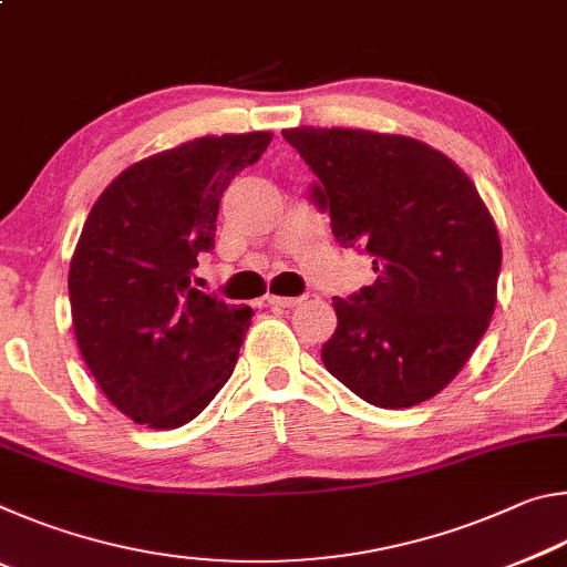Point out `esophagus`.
<instances>
[{"label":"esophagus","instance_id":"1","mask_svg":"<svg viewBox=\"0 0 567 567\" xmlns=\"http://www.w3.org/2000/svg\"><path fill=\"white\" fill-rule=\"evenodd\" d=\"M267 302L272 307H295L302 302V297H267Z\"/></svg>","mask_w":567,"mask_h":567}]
</instances>
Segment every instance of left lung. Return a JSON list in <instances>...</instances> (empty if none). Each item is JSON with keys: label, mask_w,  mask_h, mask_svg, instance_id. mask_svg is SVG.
<instances>
[{"label": "left lung", "mask_w": 567, "mask_h": 567, "mask_svg": "<svg viewBox=\"0 0 567 567\" xmlns=\"http://www.w3.org/2000/svg\"><path fill=\"white\" fill-rule=\"evenodd\" d=\"M282 137L318 182L342 247L372 257L375 282L334 297L322 344L332 378L375 408L435 398L477 348L495 310L503 249L470 177L402 134L295 127Z\"/></svg>", "instance_id": "obj_1"}]
</instances>
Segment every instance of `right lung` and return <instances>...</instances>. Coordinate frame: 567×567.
<instances>
[{
    "instance_id": "add662e5",
    "label": "right lung",
    "mask_w": 567,
    "mask_h": 567,
    "mask_svg": "<svg viewBox=\"0 0 567 567\" xmlns=\"http://www.w3.org/2000/svg\"><path fill=\"white\" fill-rule=\"evenodd\" d=\"M270 132L199 137L122 172L94 203L70 265L76 344L114 408L140 425H187L235 370L252 307L197 290L229 182Z\"/></svg>"
}]
</instances>
